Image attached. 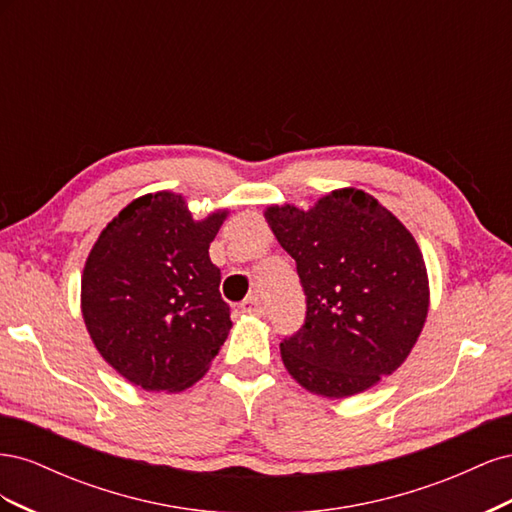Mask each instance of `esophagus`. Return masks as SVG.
<instances>
[{
    "instance_id": "esophagus-1",
    "label": "esophagus",
    "mask_w": 512,
    "mask_h": 512,
    "mask_svg": "<svg viewBox=\"0 0 512 512\" xmlns=\"http://www.w3.org/2000/svg\"><path fill=\"white\" fill-rule=\"evenodd\" d=\"M241 312L250 314V316H262V314H265V307H262L258 297H250L241 305Z\"/></svg>"
}]
</instances>
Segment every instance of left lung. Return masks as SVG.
<instances>
[{
  "instance_id": "1",
  "label": "left lung",
  "mask_w": 512,
  "mask_h": 512,
  "mask_svg": "<svg viewBox=\"0 0 512 512\" xmlns=\"http://www.w3.org/2000/svg\"><path fill=\"white\" fill-rule=\"evenodd\" d=\"M265 220L297 262L307 312L280 344L305 391L344 399L376 386L408 359L429 312V277L412 232L356 188L312 209L271 205Z\"/></svg>"
}]
</instances>
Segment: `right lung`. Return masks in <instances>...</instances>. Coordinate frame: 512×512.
Listing matches in <instances>:
<instances>
[{"label":"right lung","instance_id":"1","mask_svg":"<svg viewBox=\"0 0 512 512\" xmlns=\"http://www.w3.org/2000/svg\"><path fill=\"white\" fill-rule=\"evenodd\" d=\"M228 209L194 220L185 198H134L106 224L81 277V312L102 359L145 391L190 389L226 342L230 309L209 245Z\"/></svg>","mask_w":512,"mask_h":512}]
</instances>
